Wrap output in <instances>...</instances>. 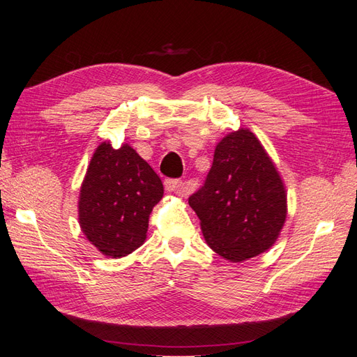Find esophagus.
<instances>
[{"label": "esophagus", "instance_id": "obj_1", "mask_svg": "<svg viewBox=\"0 0 357 357\" xmlns=\"http://www.w3.org/2000/svg\"><path fill=\"white\" fill-rule=\"evenodd\" d=\"M165 189L168 192H174L180 197H186L188 195V186L186 183H183L181 180L177 178H167L165 180Z\"/></svg>", "mask_w": 357, "mask_h": 357}]
</instances>
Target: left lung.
<instances>
[{"label": "left lung", "instance_id": "1", "mask_svg": "<svg viewBox=\"0 0 357 357\" xmlns=\"http://www.w3.org/2000/svg\"><path fill=\"white\" fill-rule=\"evenodd\" d=\"M213 250L241 262L271 247L286 220V192L262 144L248 129L225 137L204 185L189 197Z\"/></svg>", "mask_w": 357, "mask_h": 357}]
</instances>
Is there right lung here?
I'll return each instance as SVG.
<instances>
[{"mask_svg":"<svg viewBox=\"0 0 357 357\" xmlns=\"http://www.w3.org/2000/svg\"><path fill=\"white\" fill-rule=\"evenodd\" d=\"M162 195L159 176L132 147L102 143L80 190L82 231L104 255L126 256L144 243L150 213Z\"/></svg>","mask_w":357,"mask_h":357,"instance_id":"right-lung-1","label":"right lung"}]
</instances>
